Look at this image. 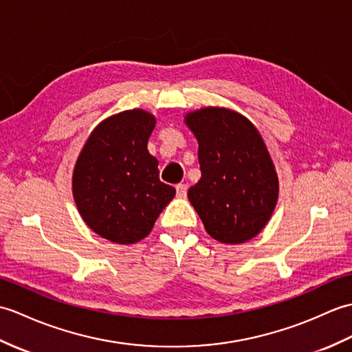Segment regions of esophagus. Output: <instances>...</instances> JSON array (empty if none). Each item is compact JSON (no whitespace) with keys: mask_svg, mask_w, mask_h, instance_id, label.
I'll list each match as a JSON object with an SVG mask.
<instances>
[{"mask_svg":"<svg viewBox=\"0 0 352 352\" xmlns=\"http://www.w3.org/2000/svg\"><path fill=\"white\" fill-rule=\"evenodd\" d=\"M186 190H188V186H186L185 184H177V185H176V194H177V197L184 199V197L186 196Z\"/></svg>","mask_w":352,"mask_h":352,"instance_id":"1","label":"esophagus"}]
</instances>
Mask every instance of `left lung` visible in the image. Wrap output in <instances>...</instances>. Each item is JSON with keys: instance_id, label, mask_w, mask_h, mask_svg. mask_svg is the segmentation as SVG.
I'll return each instance as SVG.
<instances>
[{"instance_id": "8db88e82", "label": "left lung", "mask_w": 352, "mask_h": 352, "mask_svg": "<svg viewBox=\"0 0 352 352\" xmlns=\"http://www.w3.org/2000/svg\"><path fill=\"white\" fill-rule=\"evenodd\" d=\"M185 122L199 142L201 177L188 199L205 229L224 244L254 238L276 208L278 181L259 132L244 116L203 108Z\"/></svg>"}]
</instances>
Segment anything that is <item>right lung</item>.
<instances>
[{"label": "right lung", "mask_w": 352, "mask_h": 352, "mask_svg": "<svg viewBox=\"0 0 352 352\" xmlns=\"http://www.w3.org/2000/svg\"><path fill=\"white\" fill-rule=\"evenodd\" d=\"M155 117L143 110L98 124L76 161L74 197L84 221L102 238L134 244L149 235L176 190L160 181L147 151Z\"/></svg>", "instance_id": "obj_1"}]
</instances>
